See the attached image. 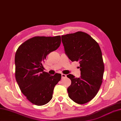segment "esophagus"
<instances>
[{"label": "esophagus", "instance_id": "esophagus-1", "mask_svg": "<svg viewBox=\"0 0 121 121\" xmlns=\"http://www.w3.org/2000/svg\"><path fill=\"white\" fill-rule=\"evenodd\" d=\"M66 76V75L65 74H61V77H62V78H65Z\"/></svg>", "mask_w": 121, "mask_h": 121}]
</instances>
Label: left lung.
Here are the masks:
<instances>
[{"instance_id":"obj_1","label":"left lung","mask_w":121,"mask_h":121,"mask_svg":"<svg viewBox=\"0 0 121 121\" xmlns=\"http://www.w3.org/2000/svg\"><path fill=\"white\" fill-rule=\"evenodd\" d=\"M62 42L68 58L79 63L81 75H67L71 81L69 97L76 103L91 101L98 92L102 83L104 66L100 46L91 36L83 32L62 35Z\"/></svg>"}]
</instances>
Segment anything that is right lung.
Masks as SVG:
<instances>
[{
    "instance_id": "1",
    "label": "right lung",
    "mask_w": 121,
    "mask_h": 121,
    "mask_svg": "<svg viewBox=\"0 0 121 121\" xmlns=\"http://www.w3.org/2000/svg\"><path fill=\"white\" fill-rule=\"evenodd\" d=\"M61 36H35L20 45L15 55V79L22 94L37 106H43L52 98L54 87L61 74L51 75L43 71V63L49 53L57 49Z\"/></svg>"
}]
</instances>
